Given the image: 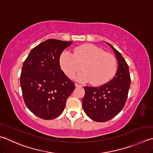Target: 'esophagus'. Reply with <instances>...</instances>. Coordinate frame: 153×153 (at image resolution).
Instances as JSON below:
<instances>
[{
  "mask_svg": "<svg viewBox=\"0 0 153 153\" xmlns=\"http://www.w3.org/2000/svg\"><path fill=\"white\" fill-rule=\"evenodd\" d=\"M75 86L76 87V88H78V87H82V85H79V84H77V83H75Z\"/></svg>",
  "mask_w": 153,
  "mask_h": 153,
  "instance_id": "obj_1",
  "label": "esophagus"
}]
</instances>
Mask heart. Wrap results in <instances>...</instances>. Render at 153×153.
<instances>
[{"instance_id":"1","label":"heart","mask_w":153,"mask_h":153,"mask_svg":"<svg viewBox=\"0 0 153 153\" xmlns=\"http://www.w3.org/2000/svg\"><path fill=\"white\" fill-rule=\"evenodd\" d=\"M59 64L64 73L73 78L80 69L76 76L80 81H88L93 86L104 85L116 71V61L113 55L92 44H86L76 48L73 54L65 51L59 57Z\"/></svg>"}]
</instances>
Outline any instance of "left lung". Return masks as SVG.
Instances as JSON below:
<instances>
[{"label": "left lung", "instance_id": "8db88e82", "mask_svg": "<svg viewBox=\"0 0 153 153\" xmlns=\"http://www.w3.org/2000/svg\"><path fill=\"white\" fill-rule=\"evenodd\" d=\"M107 43V42H106ZM118 62L116 75L99 87L85 86L82 107L90 119L98 122L110 120L124 107L131 84L129 66L123 56L109 43Z\"/></svg>", "mask_w": 153, "mask_h": 153}]
</instances>
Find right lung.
I'll return each mask as SVG.
<instances>
[{
  "instance_id": "add662e5",
  "label": "right lung",
  "mask_w": 153,
  "mask_h": 153,
  "mask_svg": "<svg viewBox=\"0 0 153 153\" xmlns=\"http://www.w3.org/2000/svg\"><path fill=\"white\" fill-rule=\"evenodd\" d=\"M73 42L49 39L31 50L24 62L20 86L27 108L43 120L60 115L75 88L61 70L59 57Z\"/></svg>"
}]
</instances>
